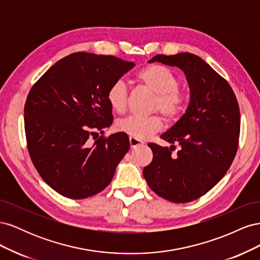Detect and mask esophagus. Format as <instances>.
<instances>
[{"mask_svg": "<svg viewBox=\"0 0 260 260\" xmlns=\"http://www.w3.org/2000/svg\"><path fill=\"white\" fill-rule=\"evenodd\" d=\"M129 142H130V146H131L132 148H136V147H139V146L144 144L141 140L135 139V138H132V137L129 138Z\"/></svg>", "mask_w": 260, "mask_h": 260, "instance_id": "obj_1", "label": "esophagus"}]
</instances>
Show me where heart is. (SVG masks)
<instances>
[{"mask_svg":"<svg viewBox=\"0 0 260 260\" xmlns=\"http://www.w3.org/2000/svg\"><path fill=\"white\" fill-rule=\"evenodd\" d=\"M137 81L156 94L153 111L160 112L170 122L178 120L183 113L185 98L179 90L180 79L172 70L164 65L149 64L140 69ZM109 107L116 114H123L128 106V89L121 80L115 81L106 93ZM118 131L138 140H144L162 128L159 115L149 117H128L118 121Z\"/></svg>","mask_w":260,"mask_h":260,"instance_id":"1","label":"heart"}]
</instances>
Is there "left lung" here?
<instances>
[{
	"label": "left lung",
	"mask_w": 260,
	"mask_h": 260,
	"mask_svg": "<svg viewBox=\"0 0 260 260\" xmlns=\"http://www.w3.org/2000/svg\"><path fill=\"white\" fill-rule=\"evenodd\" d=\"M160 61L184 72L191 90L186 113L160 138L174 144L148 143L152 162L143 169L157 195L172 203H187L211 190L226 174L238 152L241 115L237 96L223 77L198 55L158 54ZM175 144L180 148L176 154Z\"/></svg>",
	"instance_id": "left-lung-1"
}]
</instances>
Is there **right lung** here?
<instances>
[{
	"label": "right lung",
	"mask_w": 260,
	"mask_h": 260,
	"mask_svg": "<svg viewBox=\"0 0 260 260\" xmlns=\"http://www.w3.org/2000/svg\"><path fill=\"white\" fill-rule=\"evenodd\" d=\"M133 66L113 55L77 52L53 65L29 91L23 118L30 158L65 198L82 200L103 191L129 151L125 133L98 136L114 119L108 88Z\"/></svg>",
	"instance_id": "right-lung-1"
}]
</instances>
